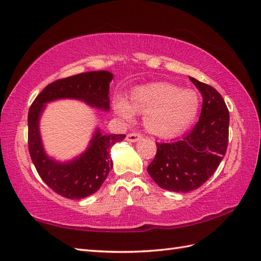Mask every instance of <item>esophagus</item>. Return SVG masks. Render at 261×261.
<instances>
[{"mask_svg": "<svg viewBox=\"0 0 261 261\" xmlns=\"http://www.w3.org/2000/svg\"><path fill=\"white\" fill-rule=\"evenodd\" d=\"M142 138L141 134H137V133H132V134H128L126 136V141L129 143H136Z\"/></svg>", "mask_w": 261, "mask_h": 261, "instance_id": "34e87169", "label": "esophagus"}]
</instances>
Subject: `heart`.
Listing matches in <instances>:
<instances>
[{"instance_id": "1", "label": "heart", "mask_w": 261, "mask_h": 261, "mask_svg": "<svg viewBox=\"0 0 261 261\" xmlns=\"http://www.w3.org/2000/svg\"><path fill=\"white\" fill-rule=\"evenodd\" d=\"M115 114L126 121L135 113L144 114L145 128L158 137L182 134L196 120L201 111V97L193 89H182L170 83H150L136 87L130 101L117 96L113 101Z\"/></svg>"}]
</instances>
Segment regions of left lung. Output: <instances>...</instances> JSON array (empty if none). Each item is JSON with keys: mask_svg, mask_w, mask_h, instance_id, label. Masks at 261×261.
Here are the masks:
<instances>
[{"mask_svg": "<svg viewBox=\"0 0 261 261\" xmlns=\"http://www.w3.org/2000/svg\"><path fill=\"white\" fill-rule=\"evenodd\" d=\"M203 98L198 124L181 140L156 143L158 152L147 172L160 188L172 192H190L210 178L228 147L229 111L213 87L192 77Z\"/></svg>", "mask_w": 261, "mask_h": 261, "instance_id": "8db88e82", "label": "left lung"}]
</instances>
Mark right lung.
<instances>
[{
    "instance_id": "right-lung-1",
    "label": "right lung",
    "mask_w": 261,
    "mask_h": 261,
    "mask_svg": "<svg viewBox=\"0 0 261 261\" xmlns=\"http://www.w3.org/2000/svg\"><path fill=\"white\" fill-rule=\"evenodd\" d=\"M114 74L106 70L89 71L48 85L29 109V152L40 177L49 188L70 200L96 193L113 169L111 148L126 137L124 134H105L96 127L88 146L68 161L50 156L40 133V119L47 103L60 99H74L92 108L109 112V85Z\"/></svg>"
}]
</instances>
